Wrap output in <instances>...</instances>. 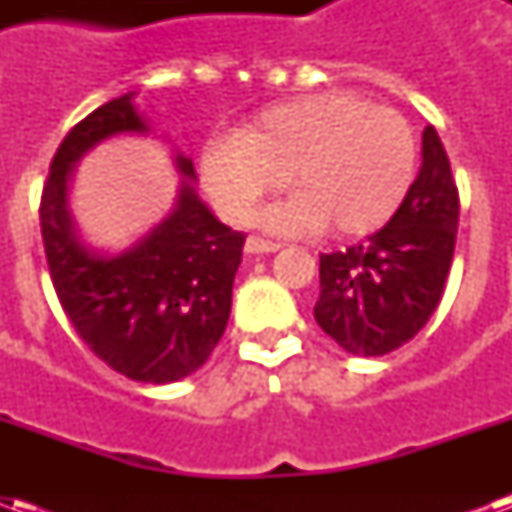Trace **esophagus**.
I'll list each match as a JSON object with an SVG mask.
<instances>
[{"instance_id": "obj_1", "label": "esophagus", "mask_w": 512, "mask_h": 512, "mask_svg": "<svg viewBox=\"0 0 512 512\" xmlns=\"http://www.w3.org/2000/svg\"><path fill=\"white\" fill-rule=\"evenodd\" d=\"M277 249V241H266V238H260V235H252V238L246 241V252H252V255H268V252H277Z\"/></svg>"}]
</instances>
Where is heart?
<instances>
[{"label":"heart","instance_id":"b5f03b06","mask_svg":"<svg viewBox=\"0 0 512 512\" xmlns=\"http://www.w3.org/2000/svg\"><path fill=\"white\" fill-rule=\"evenodd\" d=\"M417 172V139L395 109L351 93H310L266 106L202 153V178L222 211L246 222L282 178L296 194L271 227L365 235L392 219Z\"/></svg>","mask_w":512,"mask_h":512}]
</instances>
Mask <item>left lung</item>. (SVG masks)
<instances>
[{
	"label": "left lung",
	"mask_w": 512,
	"mask_h": 512,
	"mask_svg": "<svg viewBox=\"0 0 512 512\" xmlns=\"http://www.w3.org/2000/svg\"><path fill=\"white\" fill-rule=\"evenodd\" d=\"M461 197L436 128L406 200L367 241L321 255L315 321L348 354L384 356L430 321L450 274Z\"/></svg>",
	"instance_id": "1"
}]
</instances>
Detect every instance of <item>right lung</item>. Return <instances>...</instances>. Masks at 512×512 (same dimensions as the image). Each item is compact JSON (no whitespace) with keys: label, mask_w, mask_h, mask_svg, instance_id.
Segmentation results:
<instances>
[{"label":"right lung","mask_w":512,"mask_h":512,"mask_svg":"<svg viewBox=\"0 0 512 512\" xmlns=\"http://www.w3.org/2000/svg\"><path fill=\"white\" fill-rule=\"evenodd\" d=\"M123 131H147L131 93L65 134L40 194V233L57 299L90 351L131 381L169 384L205 365L222 340L246 235L183 183L175 213L134 249L120 257L84 249L65 208V180L90 147ZM178 167L194 178L191 158L178 156Z\"/></svg>","instance_id":"add662e5"}]
</instances>
